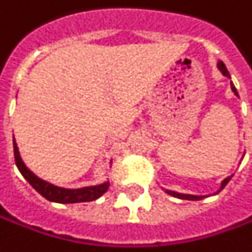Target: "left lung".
<instances>
[{
  "label": "left lung",
  "instance_id": "1",
  "mask_svg": "<svg viewBox=\"0 0 252 252\" xmlns=\"http://www.w3.org/2000/svg\"><path fill=\"white\" fill-rule=\"evenodd\" d=\"M217 68L220 69V72L224 75V76H226L228 79H230V75H229V72H228V69H226V66H225V64L222 63V61H220L217 64ZM230 89H232V93L235 94L236 96H239V94H237V91H236V87L233 86V83H232V80H230ZM244 157V156H243ZM243 159V158H242ZM233 177V175H230L228 176L226 179H224V180L221 181V184H220V188H218L217 191L216 192H213L212 195H217L218 192H221L222 189L225 188V186L228 184L230 181V179ZM163 191L165 192L168 193V195H170V196H175V198H179V199H187V200H200V199H203V198H207L209 195H192V193H181V192H177V191H172V189H166V188H162Z\"/></svg>",
  "mask_w": 252,
  "mask_h": 252
}]
</instances>
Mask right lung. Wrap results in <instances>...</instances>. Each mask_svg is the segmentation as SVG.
Returning a JSON list of instances; mask_svg holds the SVG:
<instances>
[{"label":"right lung","instance_id":"1","mask_svg":"<svg viewBox=\"0 0 252 252\" xmlns=\"http://www.w3.org/2000/svg\"><path fill=\"white\" fill-rule=\"evenodd\" d=\"M13 151H15L16 166L20 170L23 177L31 184V187L34 188L36 192H39L43 198H46L50 202H56V203L93 202V200L101 198L102 195L109 189L110 183L108 180L103 181L101 184H96V186H86V187L80 188H64L54 186L52 183L38 177L31 169L27 168V165L22 159V156H20L17 143H16L15 136H13ZM110 165H112V159H110Z\"/></svg>","mask_w":252,"mask_h":252}]
</instances>
